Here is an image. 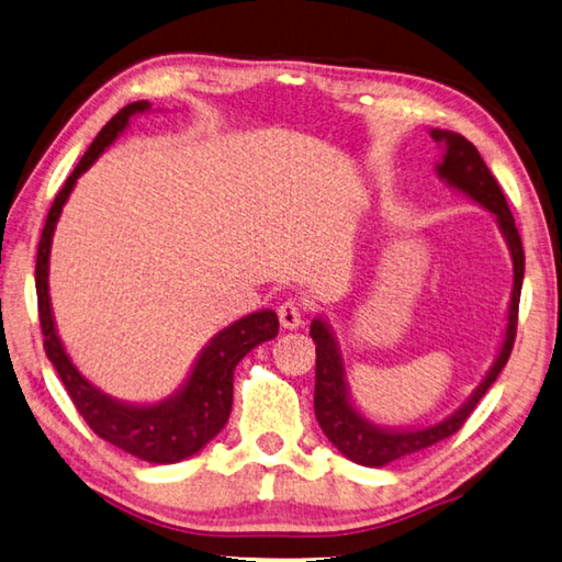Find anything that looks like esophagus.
I'll return each mask as SVG.
<instances>
[{
	"instance_id": "34e87169",
	"label": "esophagus",
	"mask_w": 562,
	"mask_h": 562,
	"mask_svg": "<svg viewBox=\"0 0 562 562\" xmlns=\"http://www.w3.org/2000/svg\"><path fill=\"white\" fill-rule=\"evenodd\" d=\"M278 316L284 329H300L304 322V312L297 302H282L278 307Z\"/></svg>"
}]
</instances>
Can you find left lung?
<instances>
[{"instance_id": "1", "label": "left lung", "mask_w": 562, "mask_h": 562, "mask_svg": "<svg viewBox=\"0 0 562 562\" xmlns=\"http://www.w3.org/2000/svg\"><path fill=\"white\" fill-rule=\"evenodd\" d=\"M435 142H442L445 145V157L442 165L437 167V175L447 179L459 191H464L467 196L482 203L496 216L498 226H502L504 236L508 240V248H512L514 258V292H512V307H508V324H506V339L502 351H498V359L494 361L492 371L486 373L482 385L476 387L474 395L459 407V411L447 417L445 423L425 427V430L415 432H395V430H381V427H373L366 423L363 417L353 411L349 403V395H346V383H344V366L339 349H336V341L322 319L312 322L310 336L316 344V383H314V413L316 420L324 435L329 437L331 445L339 450L344 457H349L351 462L363 464V467H383L387 462H395L405 454L420 452L425 447H432L435 442L447 440V437L454 435L459 427L467 423V417L472 415L476 403L482 401L484 393L492 387L496 375L512 356L514 341H516V324H518V302H521V284H524V246L521 236H518V228L512 216V209H508L506 196L498 181L494 179L492 171L484 165V159L479 157L476 147L467 137L457 135V132L447 130H432L430 132Z\"/></svg>"}]
</instances>
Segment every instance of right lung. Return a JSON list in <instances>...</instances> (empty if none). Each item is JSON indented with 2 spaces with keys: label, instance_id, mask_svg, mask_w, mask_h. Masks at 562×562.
I'll use <instances>...</instances> for the list:
<instances>
[{
  "label": "right lung",
  "instance_id": "1",
  "mask_svg": "<svg viewBox=\"0 0 562 562\" xmlns=\"http://www.w3.org/2000/svg\"><path fill=\"white\" fill-rule=\"evenodd\" d=\"M149 110L147 100L130 103L122 108L108 125L100 130L93 145L78 161L74 175L66 179L64 187L56 193L54 206L46 216L44 233L38 240L36 252V297H38V322L44 331V351L48 361L56 366V371L64 381L66 391L74 401L76 411L83 415L90 430L103 437L110 445L120 447L130 454H135L151 464H175L196 454L203 445L216 437L223 425L228 423L233 405V371L238 361L255 346L270 341L278 336L280 322L278 314L265 310L243 316L228 329H223L213 339L193 366L191 379L181 387V393L157 405H125L103 395L95 385H90L60 346V339L50 316L48 300V252L50 236H54L56 221L60 209L68 199L70 189L76 187V179L93 165L112 139L125 130L127 120L135 112Z\"/></svg>",
  "mask_w": 562,
  "mask_h": 562
}]
</instances>
